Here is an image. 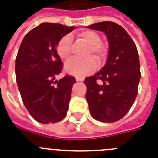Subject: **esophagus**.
<instances>
[{
    "instance_id": "obj_1",
    "label": "esophagus",
    "mask_w": 158,
    "mask_h": 158,
    "mask_svg": "<svg viewBox=\"0 0 158 158\" xmlns=\"http://www.w3.org/2000/svg\"><path fill=\"white\" fill-rule=\"evenodd\" d=\"M76 81L82 82V81H84V79H82V78H79V77H76Z\"/></svg>"
}]
</instances>
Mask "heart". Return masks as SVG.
<instances>
[{
	"mask_svg": "<svg viewBox=\"0 0 158 158\" xmlns=\"http://www.w3.org/2000/svg\"><path fill=\"white\" fill-rule=\"evenodd\" d=\"M79 37L90 45L89 55L91 53L96 56L99 62H102L107 55V49L101 42L98 33L93 30H84L79 33ZM72 37L69 34L64 36L57 44V53L61 59H68L71 53ZM97 68V61L93 56L85 59L72 58L64 64V70L74 76L83 78L94 72Z\"/></svg>",
	"mask_w": 158,
	"mask_h": 158,
	"instance_id": "1",
	"label": "heart"
}]
</instances>
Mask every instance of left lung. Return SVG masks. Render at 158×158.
I'll list each match as a JSON object with an SVG mask.
<instances>
[{"mask_svg": "<svg viewBox=\"0 0 158 158\" xmlns=\"http://www.w3.org/2000/svg\"><path fill=\"white\" fill-rule=\"evenodd\" d=\"M88 28L103 32L109 45L105 65L84 79L89 112L101 122H115L127 114L137 97L141 77L137 48L127 32L114 22Z\"/></svg>", "mask_w": 158, "mask_h": 158, "instance_id": "8db88e82", "label": "left lung"}]
</instances>
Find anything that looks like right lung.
Returning <instances> with one entry per match:
<instances>
[{
    "mask_svg": "<svg viewBox=\"0 0 158 158\" xmlns=\"http://www.w3.org/2000/svg\"><path fill=\"white\" fill-rule=\"evenodd\" d=\"M60 23H43L23 38L15 60L16 81L23 102L38 122L56 123L65 117L75 78L61 72L57 44L74 29Z\"/></svg>",
    "mask_w": 158,
    "mask_h": 158,
    "instance_id": "right-lung-1",
    "label": "right lung"
}]
</instances>
